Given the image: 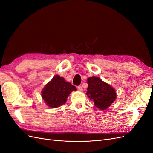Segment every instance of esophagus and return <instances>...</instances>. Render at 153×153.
I'll return each instance as SVG.
<instances>
[{
  "mask_svg": "<svg viewBox=\"0 0 153 153\" xmlns=\"http://www.w3.org/2000/svg\"><path fill=\"white\" fill-rule=\"evenodd\" d=\"M78 91H83V89H82V87L81 86V85H79V86H78Z\"/></svg>",
  "mask_w": 153,
  "mask_h": 153,
  "instance_id": "obj_1",
  "label": "esophagus"
}]
</instances>
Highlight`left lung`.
I'll return each mask as SVG.
<instances>
[{
    "instance_id": "8db88e82",
    "label": "left lung",
    "mask_w": 153,
    "mask_h": 153,
    "mask_svg": "<svg viewBox=\"0 0 153 153\" xmlns=\"http://www.w3.org/2000/svg\"><path fill=\"white\" fill-rule=\"evenodd\" d=\"M87 84L86 94L100 110L107 109L116 100L117 94L114 88L100 78L94 76L88 78Z\"/></svg>"
}]
</instances>
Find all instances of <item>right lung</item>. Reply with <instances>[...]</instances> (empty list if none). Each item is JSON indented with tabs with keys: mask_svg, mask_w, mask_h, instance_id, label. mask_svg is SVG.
<instances>
[{
	"mask_svg": "<svg viewBox=\"0 0 153 153\" xmlns=\"http://www.w3.org/2000/svg\"><path fill=\"white\" fill-rule=\"evenodd\" d=\"M75 91V86L57 75L45 85L41 91V97L46 105L50 108H55L65 103L71 92Z\"/></svg>",
	"mask_w": 153,
	"mask_h": 153,
	"instance_id": "right-lung-1",
	"label": "right lung"
}]
</instances>
